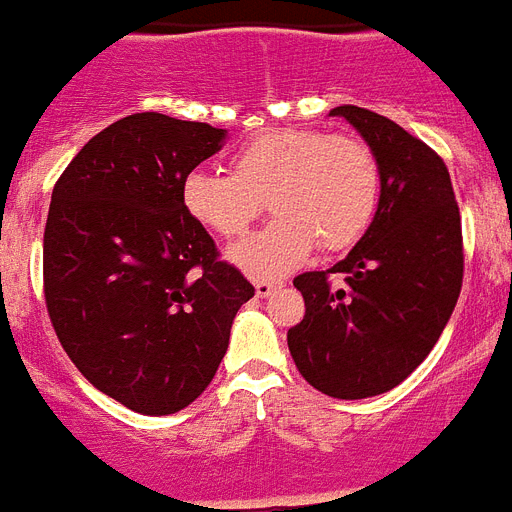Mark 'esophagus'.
Returning <instances> with one entry per match:
<instances>
[{"label":"esophagus","instance_id":"obj_1","mask_svg":"<svg viewBox=\"0 0 512 512\" xmlns=\"http://www.w3.org/2000/svg\"><path fill=\"white\" fill-rule=\"evenodd\" d=\"M283 289L281 281H257L255 283V294L260 296V299H268V296H273L276 291Z\"/></svg>","mask_w":512,"mask_h":512}]
</instances>
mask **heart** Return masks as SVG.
Wrapping results in <instances>:
<instances>
[{"label": "heart", "instance_id": "obj_1", "mask_svg": "<svg viewBox=\"0 0 512 512\" xmlns=\"http://www.w3.org/2000/svg\"><path fill=\"white\" fill-rule=\"evenodd\" d=\"M263 200L276 218L231 247L229 260L273 281L307 263L317 244L341 252L367 234L380 205V166L359 137L281 127L239 145L231 174L192 169L182 179L187 216L223 239L247 234Z\"/></svg>", "mask_w": 512, "mask_h": 512}]
</instances>
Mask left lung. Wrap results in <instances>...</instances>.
I'll return each mask as SVG.
<instances>
[{"instance_id": "8db88e82", "label": "left lung", "mask_w": 512, "mask_h": 512, "mask_svg": "<svg viewBox=\"0 0 512 512\" xmlns=\"http://www.w3.org/2000/svg\"><path fill=\"white\" fill-rule=\"evenodd\" d=\"M380 166V205L367 234L330 270L294 278L304 320L289 351L304 380L356 401L401 385L427 359L463 283L461 213L448 166L414 135L362 106H336ZM341 272L343 287H330Z\"/></svg>"}]
</instances>
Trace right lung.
Here are the masks:
<instances>
[{
	"label": "right lung",
	"instance_id": "add662e5",
	"mask_svg": "<svg viewBox=\"0 0 512 512\" xmlns=\"http://www.w3.org/2000/svg\"><path fill=\"white\" fill-rule=\"evenodd\" d=\"M223 140L226 130L205 122L132 114L88 140L51 192V325L85 380L137 414L190 406L255 296L182 205L184 174Z\"/></svg>",
	"mask_w": 512,
	"mask_h": 512
}]
</instances>
